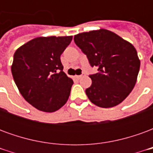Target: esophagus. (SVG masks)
<instances>
[{"label": "esophagus", "instance_id": "34e87169", "mask_svg": "<svg viewBox=\"0 0 153 153\" xmlns=\"http://www.w3.org/2000/svg\"><path fill=\"white\" fill-rule=\"evenodd\" d=\"M83 76H85V74H80V75H77L76 78H77V79H81V78H82V77H83Z\"/></svg>", "mask_w": 153, "mask_h": 153}]
</instances>
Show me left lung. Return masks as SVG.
I'll list each match as a JSON object with an SVG mask.
<instances>
[{"mask_svg": "<svg viewBox=\"0 0 153 153\" xmlns=\"http://www.w3.org/2000/svg\"><path fill=\"white\" fill-rule=\"evenodd\" d=\"M74 42L98 72L91 74L86 89L91 102L103 108L117 106L131 93L137 81L140 60L130 42L106 29L81 33Z\"/></svg>", "mask_w": 153, "mask_h": 153, "instance_id": "left-lung-1", "label": "left lung"}]
</instances>
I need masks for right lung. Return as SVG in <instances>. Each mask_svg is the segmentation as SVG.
Segmentation results:
<instances>
[{
    "label": "right lung",
    "mask_w": 153,
    "mask_h": 153,
    "mask_svg": "<svg viewBox=\"0 0 153 153\" xmlns=\"http://www.w3.org/2000/svg\"><path fill=\"white\" fill-rule=\"evenodd\" d=\"M72 36L39 37L18 48L11 72L19 93L39 111L54 112L66 103L73 80L63 71L60 55Z\"/></svg>",
    "instance_id": "right-lung-1"
}]
</instances>
